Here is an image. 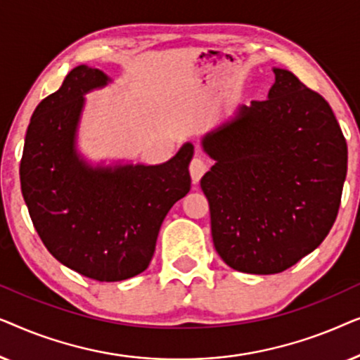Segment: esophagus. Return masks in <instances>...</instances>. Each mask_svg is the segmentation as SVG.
Returning a JSON list of instances; mask_svg holds the SVG:
<instances>
[{"label":"esophagus","mask_w":360,"mask_h":360,"mask_svg":"<svg viewBox=\"0 0 360 360\" xmlns=\"http://www.w3.org/2000/svg\"><path fill=\"white\" fill-rule=\"evenodd\" d=\"M208 170V164L201 159V157H195L193 160H191L190 164V175H191V180L195 181V184H198L201 176H203L205 172Z\"/></svg>","instance_id":"obj_1"}]
</instances>
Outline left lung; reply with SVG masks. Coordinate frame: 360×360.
<instances>
[{
  "label": "left lung",
  "mask_w": 360,
  "mask_h": 360,
  "mask_svg": "<svg viewBox=\"0 0 360 360\" xmlns=\"http://www.w3.org/2000/svg\"><path fill=\"white\" fill-rule=\"evenodd\" d=\"M267 100L240 105L201 137L214 160L200 185L219 257L280 274L323 243L341 203L347 144L321 95L274 67Z\"/></svg>",
  "instance_id": "obj_1"
}]
</instances>
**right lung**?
Listing matches in <instances>:
<instances>
[{
    "mask_svg": "<svg viewBox=\"0 0 360 360\" xmlns=\"http://www.w3.org/2000/svg\"><path fill=\"white\" fill-rule=\"evenodd\" d=\"M112 80L78 65L39 103L21 160V190L49 252L98 282H121L149 267L167 213L190 191L193 144L159 165L91 164L78 150L85 95Z\"/></svg>",
    "mask_w": 360,
    "mask_h": 360,
    "instance_id": "add662e5",
    "label": "right lung"
}]
</instances>
